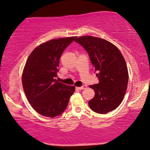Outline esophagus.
<instances>
[{"mask_svg":"<svg viewBox=\"0 0 150 150\" xmlns=\"http://www.w3.org/2000/svg\"><path fill=\"white\" fill-rule=\"evenodd\" d=\"M86 88V85H83L82 86L77 87V89H78V90H83V89H85Z\"/></svg>","mask_w":150,"mask_h":150,"instance_id":"1","label":"esophagus"}]
</instances>
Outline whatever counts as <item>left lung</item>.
Masks as SVG:
<instances>
[{
    "label": "left lung",
    "mask_w": 150,
    "mask_h": 150,
    "mask_svg": "<svg viewBox=\"0 0 150 150\" xmlns=\"http://www.w3.org/2000/svg\"><path fill=\"white\" fill-rule=\"evenodd\" d=\"M75 42L87 51L99 79L98 83L89 86L95 92L88 101L90 108L99 114L116 109L124 97L128 82L124 57L116 46L99 38L86 35Z\"/></svg>",
    "instance_id": "obj_1"
}]
</instances>
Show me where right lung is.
<instances>
[{
    "label": "right lung",
    "instance_id": "obj_1",
    "mask_svg": "<svg viewBox=\"0 0 150 150\" xmlns=\"http://www.w3.org/2000/svg\"><path fill=\"white\" fill-rule=\"evenodd\" d=\"M76 37L51 40L35 48L28 57L23 73L26 97L35 111L45 117L60 115L67 108L75 87L56 80L59 58Z\"/></svg>",
    "mask_w": 150,
    "mask_h": 150
}]
</instances>
